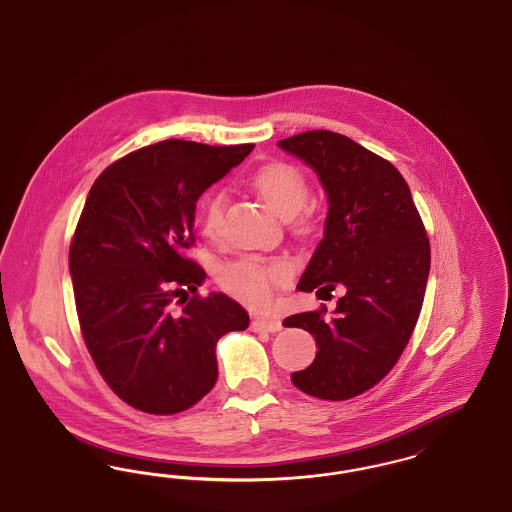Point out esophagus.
I'll return each mask as SVG.
<instances>
[{
	"instance_id": "34e87169",
	"label": "esophagus",
	"mask_w": 512,
	"mask_h": 512,
	"mask_svg": "<svg viewBox=\"0 0 512 512\" xmlns=\"http://www.w3.org/2000/svg\"><path fill=\"white\" fill-rule=\"evenodd\" d=\"M251 328L255 332H280L282 330V322L276 318H255L251 322Z\"/></svg>"
}]
</instances>
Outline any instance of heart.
<instances>
[{
  "label": "heart",
  "instance_id": "heart-1",
  "mask_svg": "<svg viewBox=\"0 0 512 512\" xmlns=\"http://www.w3.org/2000/svg\"><path fill=\"white\" fill-rule=\"evenodd\" d=\"M251 188L265 201L268 209L282 219H292L293 228L299 234H311L315 230L313 215L303 207L309 197V184L305 174L292 163L272 161L259 167L251 176ZM224 213V195L213 192L207 195L199 207V224L205 236L215 238L219 234ZM292 276V268L280 259H265L257 255H245L226 265L220 272L222 286L251 307H265L272 292L284 286Z\"/></svg>",
  "mask_w": 512,
  "mask_h": 512
}]
</instances>
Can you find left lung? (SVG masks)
I'll use <instances>...</instances> for the list:
<instances>
[{"label": "left lung", "instance_id": "8db88e82", "mask_svg": "<svg viewBox=\"0 0 512 512\" xmlns=\"http://www.w3.org/2000/svg\"><path fill=\"white\" fill-rule=\"evenodd\" d=\"M278 146L317 172L330 203L297 290L345 292L330 317L320 307L282 322L317 341L313 365L293 372V386L345 401L376 386L411 340L430 274L428 234L405 178L384 157L330 130Z\"/></svg>", "mask_w": 512, "mask_h": 512}]
</instances>
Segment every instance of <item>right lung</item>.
I'll use <instances>...</instances> for the list:
<instances>
[{"label": "right lung", "instance_id": "obj_1", "mask_svg": "<svg viewBox=\"0 0 512 512\" xmlns=\"http://www.w3.org/2000/svg\"><path fill=\"white\" fill-rule=\"evenodd\" d=\"M251 149L159 142L109 165L86 197L69 249L80 332L107 386L138 411L194 407L217 382L219 338L249 326L228 295L195 293L205 270L186 253L199 195Z\"/></svg>", "mask_w": 512, "mask_h": 512}]
</instances>
